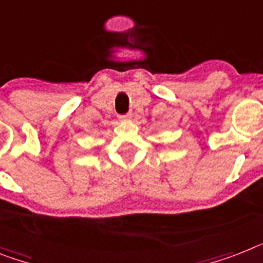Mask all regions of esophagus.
Instances as JSON below:
<instances>
[{
    "mask_svg": "<svg viewBox=\"0 0 263 263\" xmlns=\"http://www.w3.org/2000/svg\"><path fill=\"white\" fill-rule=\"evenodd\" d=\"M128 119H131V115L128 113V115H124V116H120V120H128Z\"/></svg>",
    "mask_w": 263,
    "mask_h": 263,
    "instance_id": "esophagus-1",
    "label": "esophagus"
}]
</instances>
